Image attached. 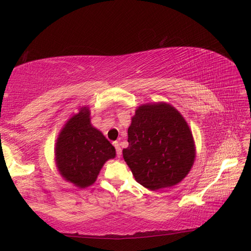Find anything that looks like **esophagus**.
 <instances>
[{
	"instance_id": "1",
	"label": "esophagus",
	"mask_w": 251,
	"mask_h": 251,
	"mask_svg": "<svg viewBox=\"0 0 251 251\" xmlns=\"http://www.w3.org/2000/svg\"><path fill=\"white\" fill-rule=\"evenodd\" d=\"M113 145H114V147H115V150H116L117 157H118V158H120V157L122 156V148H121L120 143H118V142H114Z\"/></svg>"
}]
</instances>
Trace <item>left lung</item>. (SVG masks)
I'll return each mask as SVG.
<instances>
[{"instance_id": "1", "label": "left lung", "mask_w": 251, "mask_h": 251, "mask_svg": "<svg viewBox=\"0 0 251 251\" xmlns=\"http://www.w3.org/2000/svg\"><path fill=\"white\" fill-rule=\"evenodd\" d=\"M123 157L135 179L150 190L177 185L188 175L196 146L188 124L173 105L143 104L128 127Z\"/></svg>"}]
</instances>
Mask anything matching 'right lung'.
Listing matches in <instances>:
<instances>
[{
  "instance_id": "add662e5",
  "label": "right lung",
  "mask_w": 251,
  "mask_h": 251,
  "mask_svg": "<svg viewBox=\"0 0 251 251\" xmlns=\"http://www.w3.org/2000/svg\"><path fill=\"white\" fill-rule=\"evenodd\" d=\"M54 152L59 175L78 188L94 184L104 164L116 156L115 147L92 125L87 106H82L67 120L59 131Z\"/></svg>"
}]
</instances>
